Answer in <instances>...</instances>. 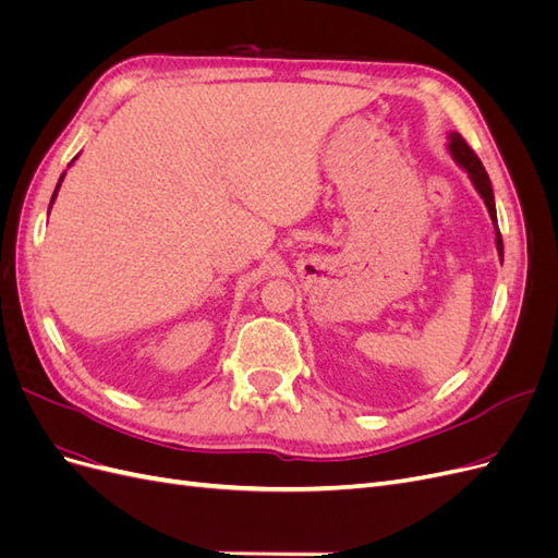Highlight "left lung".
<instances>
[{"instance_id":"1","label":"left lung","mask_w":558,"mask_h":558,"mask_svg":"<svg viewBox=\"0 0 558 558\" xmlns=\"http://www.w3.org/2000/svg\"><path fill=\"white\" fill-rule=\"evenodd\" d=\"M447 150L449 156L453 158V162L461 167V170L470 177L472 185H475V191L480 193V197L484 199V205L488 209V216H492V223H494V232H496V248H498V256L502 260V238H500V230H498V216H496V199H494V189H492V179H488L486 170L482 160L475 156V150H472L465 140L461 137L459 132H449L447 134Z\"/></svg>"}]
</instances>
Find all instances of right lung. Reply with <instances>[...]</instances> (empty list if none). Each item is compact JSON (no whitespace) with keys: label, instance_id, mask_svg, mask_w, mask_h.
<instances>
[{"label":"right lung","instance_id":"obj_1","mask_svg":"<svg viewBox=\"0 0 558 558\" xmlns=\"http://www.w3.org/2000/svg\"><path fill=\"white\" fill-rule=\"evenodd\" d=\"M76 158H78V156H76ZM76 158H74V160H76ZM74 160H72V162H74ZM72 162H70V165H72ZM62 179H64V174L60 177V181H58V185H56V191H53V197H50V207H53V202H56V197H58V191H60V183H62ZM50 207H48V211H50Z\"/></svg>","mask_w":558,"mask_h":558}]
</instances>
